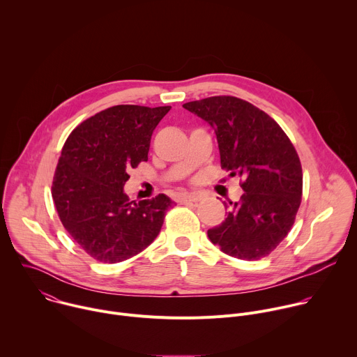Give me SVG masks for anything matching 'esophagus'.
I'll return each instance as SVG.
<instances>
[{"label": "esophagus", "instance_id": "1", "mask_svg": "<svg viewBox=\"0 0 357 357\" xmlns=\"http://www.w3.org/2000/svg\"><path fill=\"white\" fill-rule=\"evenodd\" d=\"M179 199H181L182 203H195V202H197L200 199V195L196 193V192H190V193L181 195Z\"/></svg>", "mask_w": 357, "mask_h": 357}]
</instances>
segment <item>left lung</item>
I'll return each instance as SVG.
<instances>
[{
	"mask_svg": "<svg viewBox=\"0 0 357 357\" xmlns=\"http://www.w3.org/2000/svg\"><path fill=\"white\" fill-rule=\"evenodd\" d=\"M183 109L215 130L222 168L243 179L244 193L238 202H223L229 212L208 230L211 241L240 260L268 256L301 205L302 168L294 145L268 114L237 97L189 101Z\"/></svg>",
	"mask_w": 357,
	"mask_h": 357,
	"instance_id": "obj_1",
	"label": "left lung"
}]
</instances>
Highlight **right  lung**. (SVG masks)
<instances>
[{
	"mask_svg": "<svg viewBox=\"0 0 357 357\" xmlns=\"http://www.w3.org/2000/svg\"><path fill=\"white\" fill-rule=\"evenodd\" d=\"M171 106H114L68 137L55 171L52 197L61 222L90 257L103 263L131 259L157 238L172 200L130 202L128 171L148 161L151 135Z\"/></svg>",
	"mask_w": 357,
	"mask_h": 357,
	"instance_id": "obj_1",
	"label": "right lung"
}]
</instances>
